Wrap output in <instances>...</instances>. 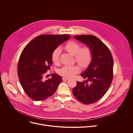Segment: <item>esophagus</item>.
<instances>
[{"instance_id": "34e87169", "label": "esophagus", "mask_w": 133, "mask_h": 133, "mask_svg": "<svg viewBox=\"0 0 133 133\" xmlns=\"http://www.w3.org/2000/svg\"><path fill=\"white\" fill-rule=\"evenodd\" d=\"M62 79H63V80H68L69 78H67V77H63L62 78Z\"/></svg>"}]
</instances>
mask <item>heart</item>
Segmentation results:
<instances>
[{"label": "heart", "instance_id": "1", "mask_svg": "<svg viewBox=\"0 0 133 133\" xmlns=\"http://www.w3.org/2000/svg\"><path fill=\"white\" fill-rule=\"evenodd\" d=\"M65 48L70 54L75 56V59L82 67H87L91 60V52L87 47L81 48L79 43L71 41L67 43ZM61 53L60 47L56 48L52 52L51 59L55 64H58L59 60V56ZM80 71V67L78 65L64 66L59 70L58 73L63 76L70 77Z\"/></svg>", "mask_w": 133, "mask_h": 133}]
</instances>
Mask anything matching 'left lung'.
Returning a JSON list of instances; mask_svg holds the SVG:
<instances>
[{"mask_svg": "<svg viewBox=\"0 0 133 133\" xmlns=\"http://www.w3.org/2000/svg\"><path fill=\"white\" fill-rule=\"evenodd\" d=\"M74 38L90 49L91 60L86 70L81 74L86 80L77 82L72 93L82 103L92 104L99 101L110 86L112 80V57L108 48L96 36L78 35Z\"/></svg>", "mask_w": 133, "mask_h": 133, "instance_id": "1", "label": "left lung"}]
</instances>
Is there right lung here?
Returning <instances> with one entry per match:
<instances>
[{"instance_id": "add662e5", "label": "right lung", "mask_w": 133, "mask_h": 133, "mask_svg": "<svg viewBox=\"0 0 133 133\" xmlns=\"http://www.w3.org/2000/svg\"><path fill=\"white\" fill-rule=\"evenodd\" d=\"M70 37L40 35L23 49L18 62V75L23 89L32 100L41 101L51 96L62 82V77L57 74H53L48 80L44 79V75L52 64L53 51Z\"/></svg>"}]
</instances>
